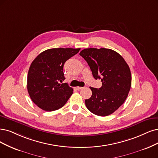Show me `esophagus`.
<instances>
[{"instance_id":"obj_1","label":"esophagus","mask_w":158,"mask_h":158,"mask_svg":"<svg viewBox=\"0 0 158 158\" xmlns=\"http://www.w3.org/2000/svg\"><path fill=\"white\" fill-rule=\"evenodd\" d=\"M82 89H83V87H81V86H77V87H76V89L78 90H81Z\"/></svg>"}]
</instances>
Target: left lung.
Returning a JSON list of instances; mask_svg holds the SVG:
<instances>
[{
	"label": "left lung",
	"instance_id": "obj_1",
	"mask_svg": "<svg viewBox=\"0 0 158 158\" xmlns=\"http://www.w3.org/2000/svg\"><path fill=\"white\" fill-rule=\"evenodd\" d=\"M79 55L88 63L95 79H100V89L90 87L92 96L85 105L93 114L106 116L113 113L124 103L131 85L127 64L120 55L106 48H89Z\"/></svg>",
	"mask_w": 158,
	"mask_h": 158
}]
</instances>
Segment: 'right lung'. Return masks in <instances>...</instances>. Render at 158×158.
<instances>
[{
  "instance_id": "add662e5",
  "label": "right lung",
  "mask_w": 158,
  "mask_h": 158,
  "mask_svg": "<svg viewBox=\"0 0 158 158\" xmlns=\"http://www.w3.org/2000/svg\"><path fill=\"white\" fill-rule=\"evenodd\" d=\"M80 48H53L45 50L32 61L27 76V90L32 101L46 111L62 107L73 94L63 72L64 64L78 53Z\"/></svg>"
}]
</instances>
